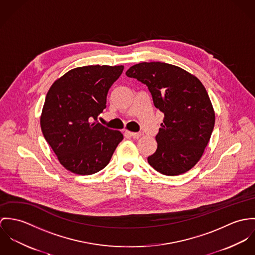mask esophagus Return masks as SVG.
Returning <instances> with one entry per match:
<instances>
[{
    "label": "esophagus",
    "instance_id": "1",
    "mask_svg": "<svg viewBox=\"0 0 255 255\" xmlns=\"http://www.w3.org/2000/svg\"><path fill=\"white\" fill-rule=\"evenodd\" d=\"M127 133H128L131 137H133L134 139H139L141 136V134L140 132H129V131H128Z\"/></svg>",
    "mask_w": 255,
    "mask_h": 255
}]
</instances>
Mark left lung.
<instances>
[{"mask_svg":"<svg viewBox=\"0 0 255 255\" xmlns=\"http://www.w3.org/2000/svg\"><path fill=\"white\" fill-rule=\"evenodd\" d=\"M126 75L146 85L154 107L164 114L155 136L157 148L147 157L149 165L167 176L192 169L210 140L215 123L204 86L186 70L159 61L135 64Z\"/></svg>","mask_w":255,"mask_h":255,"instance_id":"1","label":"left lung"}]
</instances>
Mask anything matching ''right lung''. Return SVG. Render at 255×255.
I'll return each mask as SVG.
<instances>
[{"label":"right lung","instance_id":"right-lung-1","mask_svg":"<svg viewBox=\"0 0 255 255\" xmlns=\"http://www.w3.org/2000/svg\"><path fill=\"white\" fill-rule=\"evenodd\" d=\"M123 69V65L77 67L50 88L41 129L60 164L70 172L91 175L104 169L123 140L119 131L98 121L107 108L109 90Z\"/></svg>","mask_w":255,"mask_h":255}]
</instances>
